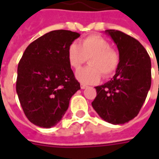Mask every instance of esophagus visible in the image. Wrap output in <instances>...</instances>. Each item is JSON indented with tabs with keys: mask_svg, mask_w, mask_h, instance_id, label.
<instances>
[{
	"mask_svg": "<svg viewBox=\"0 0 159 159\" xmlns=\"http://www.w3.org/2000/svg\"><path fill=\"white\" fill-rule=\"evenodd\" d=\"M80 88H81V89H85L88 88V86H86V85H84V84H81V85H80Z\"/></svg>",
	"mask_w": 159,
	"mask_h": 159,
	"instance_id": "esophagus-1",
	"label": "esophagus"
}]
</instances>
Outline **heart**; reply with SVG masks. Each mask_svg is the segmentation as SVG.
Wrapping results in <instances>:
<instances>
[{
	"instance_id": "1",
	"label": "heart",
	"mask_w": 159,
	"mask_h": 159,
	"mask_svg": "<svg viewBox=\"0 0 159 159\" xmlns=\"http://www.w3.org/2000/svg\"><path fill=\"white\" fill-rule=\"evenodd\" d=\"M67 58L70 65L79 69L88 58L89 68H82L76 71L77 80L82 84L94 85L100 81L101 76L111 75L118 68L119 57L118 53L111 48L109 41L97 35H90L80 43L72 42L67 50Z\"/></svg>"
}]
</instances>
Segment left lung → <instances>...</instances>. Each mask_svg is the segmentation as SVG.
I'll return each instance as SVG.
<instances>
[{
  "label": "left lung",
  "instance_id": "left-lung-1",
  "mask_svg": "<svg viewBox=\"0 0 159 159\" xmlns=\"http://www.w3.org/2000/svg\"><path fill=\"white\" fill-rule=\"evenodd\" d=\"M117 45L119 63L113 78L95 87L92 106L102 119L113 125L135 118L151 85V62L143 46L131 36L117 30H106Z\"/></svg>",
  "mask_w": 159,
  "mask_h": 159
}]
</instances>
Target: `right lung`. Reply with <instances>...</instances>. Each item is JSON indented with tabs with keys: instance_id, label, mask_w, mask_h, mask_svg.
<instances>
[{
	"instance_id": "obj_1",
	"label": "right lung",
	"mask_w": 159,
	"mask_h": 159,
	"mask_svg": "<svg viewBox=\"0 0 159 159\" xmlns=\"http://www.w3.org/2000/svg\"><path fill=\"white\" fill-rule=\"evenodd\" d=\"M80 34L56 30L26 48L17 66L16 94L33 124L50 128L62 119L71 96L80 89L67 58L70 44Z\"/></svg>"
}]
</instances>
